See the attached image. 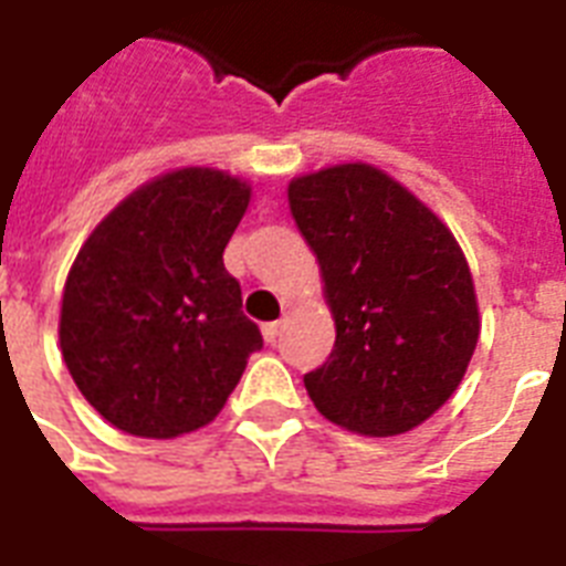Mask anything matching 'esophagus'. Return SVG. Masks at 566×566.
Segmentation results:
<instances>
[{
  "label": "esophagus",
  "instance_id": "esophagus-1",
  "mask_svg": "<svg viewBox=\"0 0 566 566\" xmlns=\"http://www.w3.org/2000/svg\"><path fill=\"white\" fill-rule=\"evenodd\" d=\"M261 332H264L266 344H275V337L282 335V319H275V323H264V328H261Z\"/></svg>",
  "mask_w": 566,
  "mask_h": 566
}]
</instances>
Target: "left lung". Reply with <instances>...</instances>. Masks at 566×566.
Returning a JSON list of instances; mask_svg holds the SVG:
<instances>
[{"label": "left lung", "mask_w": 566, "mask_h": 566, "mask_svg": "<svg viewBox=\"0 0 566 566\" xmlns=\"http://www.w3.org/2000/svg\"><path fill=\"white\" fill-rule=\"evenodd\" d=\"M287 205L337 332L328 361L305 376L311 402L364 438L417 429L455 394L482 332L464 249L373 164L296 176Z\"/></svg>", "instance_id": "left-lung-1"}]
</instances>
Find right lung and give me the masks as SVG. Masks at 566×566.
Instances as JSON below:
<instances>
[{
    "label": "right lung",
    "mask_w": 566,
    "mask_h": 566,
    "mask_svg": "<svg viewBox=\"0 0 566 566\" xmlns=\"http://www.w3.org/2000/svg\"><path fill=\"white\" fill-rule=\"evenodd\" d=\"M249 199L247 179L179 167L132 190L78 249L57 340L114 429L149 440L202 429L264 344L222 264Z\"/></svg>",
    "instance_id": "1"
}]
</instances>
